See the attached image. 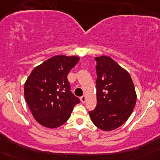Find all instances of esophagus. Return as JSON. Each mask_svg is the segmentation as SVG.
I'll return each instance as SVG.
<instances>
[{"mask_svg": "<svg viewBox=\"0 0 160 160\" xmlns=\"http://www.w3.org/2000/svg\"><path fill=\"white\" fill-rule=\"evenodd\" d=\"M80 100H81V102L82 103L86 102V101H87V96H86V95H82L81 98H80Z\"/></svg>", "mask_w": 160, "mask_h": 160, "instance_id": "esophagus-1", "label": "esophagus"}]
</instances>
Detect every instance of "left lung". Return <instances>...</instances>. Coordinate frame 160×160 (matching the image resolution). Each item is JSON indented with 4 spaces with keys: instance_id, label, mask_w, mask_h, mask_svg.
I'll use <instances>...</instances> for the list:
<instances>
[{
    "instance_id": "obj_1",
    "label": "left lung",
    "mask_w": 160,
    "mask_h": 160,
    "mask_svg": "<svg viewBox=\"0 0 160 160\" xmlns=\"http://www.w3.org/2000/svg\"><path fill=\"white\" fill-rule=\"evenodd\" d=\"M96 61L97 106L89 111L93 123L105 131L122 126L131 116L137 95L131 75L108 56Z\"/></svg>"
}]
</instances>
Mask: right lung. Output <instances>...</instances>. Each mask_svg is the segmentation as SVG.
I'll return each mask as SVG.
<instances>
[{"mask_svg": "<svg viewBox=\"0 0 160 160\" xmlns=\"http://www.w3.org/2000/svg\"><path fill=\"white\" fill-rule=\"evenodd\" d=\"M78 61L76 56H53L36 66L25 82V101L33 118L43 127L56 128L64 124L80 102L70 91L67 79Z\"/></svg>", "mask_w": 160, "mask_h": 160, "instance_id": "right-lung-1", "label": "right lung"}]
</instances>
